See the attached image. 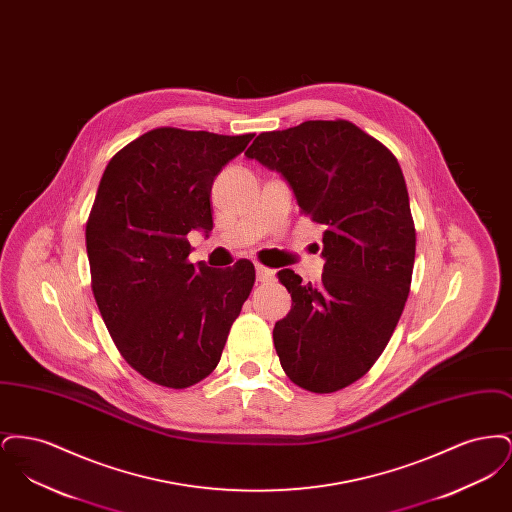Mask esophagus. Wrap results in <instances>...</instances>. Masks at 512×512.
Wrapping results in <instances>:
<instances>
[{
  "instance_id": "1",
  "label": "esophagus",
  "mask_w": 512,
  "mask_h": 512,
  "mask_svg": "<svg viewBox=\"0 0 512 512\" xmlns=\"http://www.w3.org/2000/svg\"><path fill=\"white\" fill-rule=\"evenodd\" d=\"M255 272H257V282H261V284L274 282V270L263 267V265H257V267H255Z\"/></svg>"
}]
</instances>
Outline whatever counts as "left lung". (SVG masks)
<instances>
[{
  "mask_svg": "<svg viewBox=\"0 0 512 512\" xmlns=\"http://www.w3.org/2000/svg\"><path fill=\"white\" fill-rule=\"evenodd\" d=\"M245 155L280 172L301 215L324 226L320 282L278 272L292 295L272 330L280 365L303 390H341L382 355L411 290L416 234L401 167L340 119L263 132Z\"/></svg>",
  "mask_w": 512,
  "mask_h": 512,
  "instance_id": "8db88e82",
  "label": "left lung"
}]
</instances>
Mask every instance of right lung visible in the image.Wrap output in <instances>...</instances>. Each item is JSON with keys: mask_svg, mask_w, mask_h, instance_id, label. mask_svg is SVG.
<instances>
[{"mask_svg": "<svg viewBox=\"0 0 512 512\" xmlns=\"http://www.w3.org/2000/svg\"><path fill=\"white\" fill-rule=\"evenodd\" d=\"M255 134L155 128L109 161L86 224L92 290L124 361L184 390L217 365L255 267L192 265L188 232L213 230L211 188Z\"/></svg>", "mask_w": 512, "mask_h": 512, "instance_id": "obj_1", "label": "right lung"}]
</instances>
